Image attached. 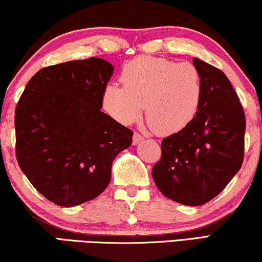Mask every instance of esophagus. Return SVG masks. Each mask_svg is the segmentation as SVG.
<instances>
[{"label":"esophagus","mask_w":262,"mask_h":262,"mask_svg":"<svg viewBox=\"0 0 262 262\" xmlns=\"http://www.w3.org/2000/svg\"><path fill=\"white\" fill-rule=\"evenodd\" d=\"M143 139H144V137H143L142 135H139L138 132H135V135H134V139H132V144H134V145H137V144L142 142Z\"/></svg>","instance_id":"34e87169"}]
</instances>
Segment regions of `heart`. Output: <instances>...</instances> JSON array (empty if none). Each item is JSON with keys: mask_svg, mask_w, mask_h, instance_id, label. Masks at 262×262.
I'll use <instances>...</instances> for the list:
<instances>
[{"mask_svg": "<svg viewBox=\"0 0 262 262\" xmlns=\"http://www.w3.org/2000/svg\"><path fill=\"white\" fill-rule=\"evenodd\" d=\"M123 86L110 85L104 108L123 124L137 120L146 104V116L162 136L188 126L199 111L202 79L197 68L156 56H140L126 62L120 74Z\"/></svg>", "mask_w": 262, "mask_h": 262, "instance_id": "1", "label": "heart"}]
</instances>
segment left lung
I'll return each instance as SVG.
<instances>
[{
	"mask_svg": "<svg viewBox=\"0 0 262 262\" xmlns=\"http://www.w3.org/2000/svg\"><path fill=\"white\" fill-rule=\"evenodd\" d=\"M202 79L195 118L162 140L152 178L163 195L184 206H202L217 196L244 162L246 118L229 79L219 68L194 58Z\"/></svg>",
	"mask_w": 262,
	"mask_h": 262,
	"instance_id": "8db88e82",
	"label": "left lung"
}]
</instances>
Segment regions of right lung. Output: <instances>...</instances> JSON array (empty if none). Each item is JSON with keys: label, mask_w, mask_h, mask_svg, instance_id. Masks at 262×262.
<instances>
[{"label": "right lung", "mask_w": 262, "mask_h": 262, "mask_svg": "<svg viewBox=\"0 0 262 262\" xmlns=\"http://www.w3.org/2000/svg\"><path fill=\"white\" fill-rule=\"evenodd\" d=\"M112 74L113 66L99 58L45 67L16 105L18 165L58 206L99 196L111 181L113 159L132 144L134 132L100 111Z\"/></svg>", "instance_id": "add662e5"}]
</instances>
